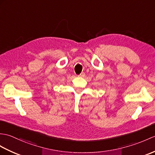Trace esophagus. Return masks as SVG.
Returning a JSON list of instances; mask_svg holds the SVG:
<instances>
[{"label":"esophagus","mask_w":155,"mask_h":155,"mask_svg":"<svg viewBox=\"0 0 155 155\" xmlns=\"http://www.w3.org/2000/svg\"><path fill=\"white\" fill-rule=\"evenodd\" d=\"M84 75H85L84 73H81L80 74L78 75V76H79V77H84Z\"/></svg>","instance_id":"1"}]
</instances>
